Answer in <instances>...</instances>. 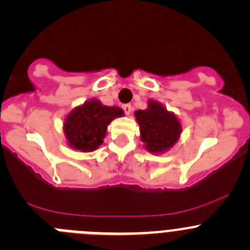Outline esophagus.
Masks as SVG:
<instances>
[{"label":"esophagus","instance_id":"1","mask_svg":"<svg viewBox=\"0 0 250 250\" xmlns=\"http://www.w3.org/2000/svg\"><path fill=\"white\" fill-rule=\"evenodd\" d=\"M122 108L125 114H130V112H132V106H130V104H123Z\"/></svg>","mask_w":250,"mask_h":250}]
</instances>
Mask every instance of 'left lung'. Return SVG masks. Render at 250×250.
Segmentation results:
<instances>
[{
  "label": "left lung",
  "mask_w": 250,
  "mask_h": 250,
  "mask_svg": "<svg viewBox=\"0 0 250 250\" xmlns=\"http://www.w3.org/2000/svg\"><path fill=\"white\" fill-rule=\"evenodd\" d=\"M134 116L141 129L142 142L150 153H164L180 138V121L160 102L149 100L148 108L138 109Z\"/></svg>",
  "instance_id": "left-lung-1"
}]
</instances>
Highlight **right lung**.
Instances as JSON below:
<instances>
[{"instance_id": "1", "label": "right lung", "mask_w": 250, "mask_h": 250, "mask_svg": "<svg viewBox=\"0 0 250 250\" xmlns=\"http://www.w3.org/2000/svg\"><path fill=\"white\" fill-rule=\"evenodd\" d=\"M122 116L123 109L120 107L104 106L96 99L88 100L75 107L65 118L64 133L67 144L83 153L93 151L104 143L107 125Z\"/></svg>"}]
</instances>
